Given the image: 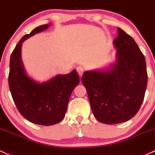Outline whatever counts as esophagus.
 I'll use <instances>...</instances> for the list:
<instances>
[{
	"label": "esophagus",
	"mask_w": 155,
	"mask_h": 155,
	"mask_svg": "<svg viewBox=\"0 0 155 155\" xmlns=\"http://www.w3.org/2000/svg\"><path fill=\"white\" fill-rule=\"evenodd\" d=\"M76 71H77L78 74L80 76H81V75H82L83 72H84V68H83L81 66H78L77 68H76Z\"/></svg>",
	"instance_id": "34e87169"
}]
</instances>
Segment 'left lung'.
I'll return each mask as SVG.
<instances>
[{
    "instance_id": "left-lung-1",
    "label": "left lung",
    "mask_w": 155,
    "mask_h": 155,
    "mask_svg": "<svg viewBox=\"0 0 155 155\" xmlns=\"http://www.w3.org/2000/svg\"><path fill=\"white\" fill-rule=\"evenodd\" d=\"M118 34L113 40L116 62L107 71H85L81 76L95 118L106 124L133 118L142 104L147 87L143 54L130 35L120 28Z\"/></svg>"
}]
</instances>
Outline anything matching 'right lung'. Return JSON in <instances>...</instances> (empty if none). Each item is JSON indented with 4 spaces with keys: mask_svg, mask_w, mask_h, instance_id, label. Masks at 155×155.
<instances>
[{
    "mask_svg": "<svg viewBox=\"0 0 155 155\" xmlns=\"http://www.w3.org/2000/svg\"><path fill=\"white\" fill-rule=\"evenodd\" d=\"M49 26L40 25L20 39L12 53L8 74V86L18 111L31 123L43 126L54 125L64 118L71 93L79 82L76 70L43 83L37 82L25 73L21 59L22 43Z\"/></svg>",
    "mask_w": 155,
    "mask_h": 155,
    "instance_id": "1",
    "label": "right lung"
}]
</instances>
